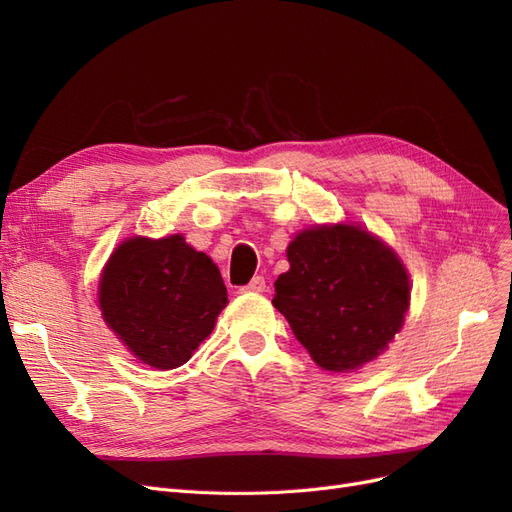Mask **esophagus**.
I'll use <instances>...</instances> for the list:
<instances>
[{
    "label": "esophagus",
    "mask_w": 512,
    "mask_h": 512,
    "mask_svg": "<svg viewBox=\"0 0 512 512\" xmlns=\"http://www.w3.org/2000/svg\"><path fill=\"white\" fill-rule=\"evenodd\" d=\"M241 290H243V292H265V290H267L265 277H262V275H254L252 282L247 284V286H243Z\"/></svg>",
    "instance_id": "1"
}]
</instances>
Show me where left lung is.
<instances>
[{"label":"left lung","mask_w":512,"mask_h":512,"mask_svg":"<svg viewBox=\"0 0 512 512\" xmlns=\"http://www.w3.org/2000/svg\"><path fill=\"white\" fill-rule=\"evenodd\" d=\"M288 262L273 305L322 369L350 371L374 361L404 324L408 273L367 230H303L288 245Z\"/></svg>","instance_id":"obj_1"}]
</instances>
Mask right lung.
I'll list each match as a JSON object with an SVG mask.
<instances>
[{
    "label": "right lung",
    "mask_w": 512,
    "mask_h": 512,
    "mask_svg": "<svg viewBox=\"0 0 512 512\" xmlns=\"http://www.w3.org/2000/svg\"><path fill=\"white\" fill-rule=\"evenodd\" d=\"M226 303L220 269L181 235L119 245L100 282L106 324L138 361L156 369L188 361Z\"/></svg>",
    "instance_id": "right-lung-1"
}]
</instances>
